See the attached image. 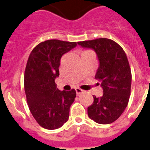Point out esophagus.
<instances>
[{"instance_id": "esophagus-1", "label": "esophagus", "mask_w": 150, "mask_h": 150, "mask_svg": "<svg viewBox=\"0 0 150 150\" xmlns=\"http://www.w3.org/2000/svg\"><path fill=\"white\" fill-rule=\"evenodd\" d=\"M75 91H76V94H77V95H79V94H81V93H83V90L79 88H75Z\"/></svg>"}]
</instances>
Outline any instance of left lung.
<instances>
[{
    "mask_svg": "<svg viewBox=\"0 0 150 150\" xmlns=\"http://www.w3.org/2000/svg\"><path fill=\"white\" fill-rule=\"evenodd\" d=\"M78 44L96 52L99 65L95 79L100 81L103 89L102 96H93L88 115L98 124H111L120 117L129 101L132 75L127 55L120 45L107 38Z\"/></svg>",
    "mask_w": 150,
    "mask_h": 150,
    "instance_id": "8db88e82",
    "label": "left lung"
}]
</instances>
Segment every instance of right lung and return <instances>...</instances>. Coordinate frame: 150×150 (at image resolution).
Masks as SVG:
<instances>
[{
	"label": "right lung",
	"instance_id": "right-lung-1",
	"mask_svg": "<svg viewBox=\"0 0 150 150\" xmlns=\"http://www.w3.org/2000/svg\"><path fill=\"white\" fill-rule=\"evenodd\" d=\"M76 46L75 42L46 40L29 56L24 75L26 100L35 120L45 129H58L69 120L76 91H59L55 80L59 75L62 56Z\"/></svg>",
	"mask_w": 150,
	"mask_h": 150
}]
</instances>
